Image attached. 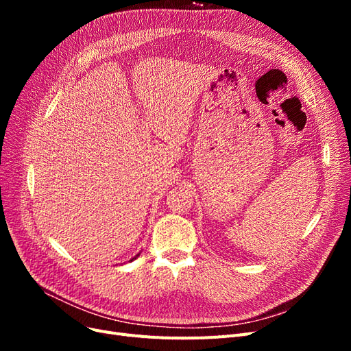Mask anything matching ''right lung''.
Segmentation results:
<instances>
[{"label": "right lung", "mask_w": 351, "mask_h": 351, "mask_svg": "<svg viewBox=\"0 0 351 351\" xmlns=\"http://www.w3.org/2000/svg\"><path fill=\"white\" fill-rule=\"evenodd\" d=\"M139 254H141V253H137V254H136V256H134V258H133V259H130V262H132V261H134V259H136V258H139Z\"/></svg>", "instance_id": "add662e5"}]
</instances>
